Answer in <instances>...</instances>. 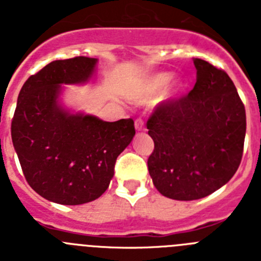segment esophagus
Wrapping results in <instances>:
<instances>
[{"instance_id": "esophagus-1", "label": "esophagus", "mask_w": 261, "mask_h": 261, "mask_svg": "<svg viewBox=\"0 0 261 261\" xmlns=\"http://www.w3.org/2000/svg\"><path fill=\"white\" fill-rule=\"evenodd\" d=\"M135 126H136V130H137V132H144V130H145L144 120H142V119H136Z\"/></svg>"}]
</instances>
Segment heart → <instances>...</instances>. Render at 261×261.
Returning <instances> with one entry per match:
<instances>
[{
	"instance_id": "1",
	"label": "heart",
	"mask_w": 261,
	"mask_h": 261,
	"mask_svg": "<svg viewBox=\"0 0 261 261\" xmlns=\"http://www.w3.org/2000/svg\"><path fill=\"white\" fill-rule=\"evenodd\" d=\"M170 77H171V75L168 74V73H158V74L151 75V77H149L147 80H145L142 84L138 85L137 87H135V89L130 91L129 96H130V99L136 100V102H149V100L155 98L156 94L165 87V85L170 81ZM177 86H179L177 82H175V84L172 85L174 89ZM172 91H174V89L171 87V89L167 91V95H171Z\"/></svg>"
}]
</instances>
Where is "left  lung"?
<instances>
[{
  "label": "left lung",
  "mask_w": 261,
  "mask_h": 261,
  "mask_svg": "<svg viewBox=\"0 0 261 261\" xmlns=\"http://www.w3.org/2000/svg\"><path fill=\"white\" fill-rule=\"evenodd\" d=\"M193 64V89L161 103L146 124L154 141L147 159L154 186L180 201L202 199L234 176L246 136V110L231 78L201 59Z\"/></svg>",
  "instance_id": "left-lung-1"
}]
</instances>
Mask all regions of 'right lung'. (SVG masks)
Wrapping results in <instances>:
<instances>
[{"mask_svg":"<svg viewBox=\"0 0 261 261\" xmlns=\"http://www.w3.org/2000/svg\"><path fill=\"white\" fill-rule=\"evenodd\" d=\"M98 60H56L31 75L18 95L11 140L27 183L62 205L100 197L114 176L119 154L135 136L132 119L108 123L93 115L70 114L59 103L61 85L85 84Z\"/></svg>","mask_w":261,"mask_h":261,"instance_id":"obj_1","label":"right lung"}]
</instances>
